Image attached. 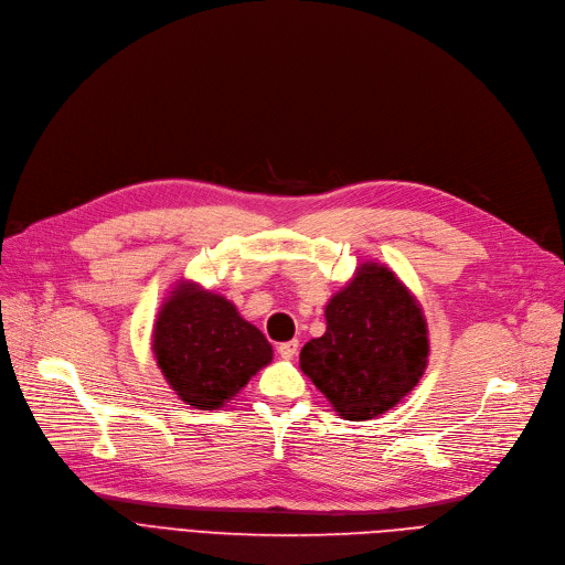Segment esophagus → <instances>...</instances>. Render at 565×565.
<instances>
[{"label": "esophagus", "instance_id": "34e87169", "mask_svg": "<svg viewBox=\"0 0 565 565\" xmlns=\"http://www.w3.org/2000/svg\"><path fill=\"white\" fill-rule=\"evenodd\" d=\"M296 351H298V340L282 342V344L278 347V353H280V358H285V360H291V358L296 355Z\"/></svg>", "mask_w": 565, "mask_h": 565}]
</instances>
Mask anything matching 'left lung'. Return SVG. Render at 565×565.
I'll return each mask as SVG.
<instances>
[{
    "label": "left lung",
    "mask_w": 565,
    "mask_h": 565,
    "mask_svg": "<svg viewBox=\"0 0 565 565\" xmlns=\"http://www.w3.org/2000/svg\"><path fill=\"white\" fill-rule=\"evenodd\" d=\"M298 360L344 419H374L399 404L426 370L422 306L385 264H360L326 306V333Z\"/></svg>",
    "instance_id": "left-lung-1"
}]
</instances>
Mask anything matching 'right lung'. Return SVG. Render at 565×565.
I'll list each match as a JSON object with an SVG mask.
<instances>
[{"label": "right lung", "mask_w": 565, "mask_h": 565, "mask_svg": "<svg viewBox=\"0 0 565 565\" xmlns=\"http://www.w3.org/2000/svg\"><path fill=\"white\" fill-rule=\"evenodd\" d=\"M152 353L163 379L193 408L225 406L274 358V349L225 296L180 282L157 315Z\"/></svg>", "instance_id": "add662e5"}]
</instances>
